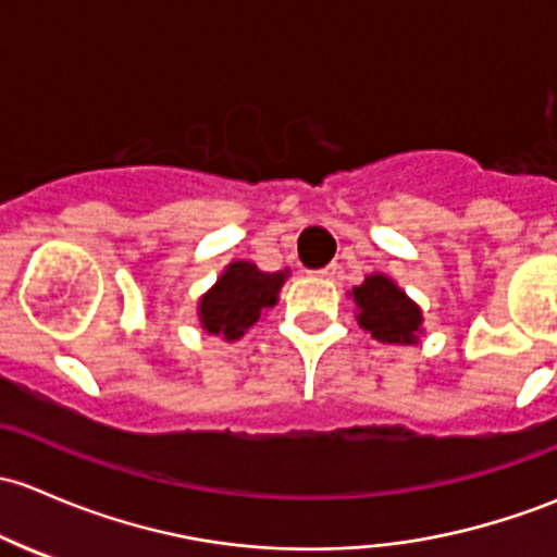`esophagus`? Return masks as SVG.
Wrapping results in <instances>:
<instances>
[{
    "label": "esophagus",
    "mask_w": 557,
    "mask_h": 557,
    "mask_svg": "<svg viewBox=\"0 0 557 557\" xmlns=\"http://www.w3.org/2000/svg\"><path fill=\"white\" fill-rule=\"evenodd\" d=\"M317 276H321V278H335L337 276V265L321 268V271H317Z\"/></svg>",
    "instance_id": "esophagus-1"
}]
</instances>
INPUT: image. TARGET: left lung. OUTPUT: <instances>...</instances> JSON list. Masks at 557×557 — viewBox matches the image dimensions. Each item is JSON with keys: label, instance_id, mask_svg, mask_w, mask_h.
Returning <instances> with one entry per match:
<instances>
[{"label": "left lung", "instance_id": "left-lung-1", "mask_svg": "<svg viewBox=\"0 0 557 557\" xmlns=\"http://www.w3.org/2000/svg\"><path fill=\"white\" fill-rule=\"evenodd\" d=\"M354 300L359 306V324L381 343H416V332L421 326V311L407 295L386 276L364 278L362 286L354 289Z\"/></svg>", "mask_w": 557, "mask_h": 557}]
</instances>
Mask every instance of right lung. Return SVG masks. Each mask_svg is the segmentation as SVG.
Masks as SVG:
<instances>
[{
    "mask_svg": "<svg viewBox=\"0 0 557 557\" xmlns=\"http://www.w3.org/2000/svg\"><path fill=\"white\" fill-rule=\"evenodd\" d=\"M284 273H262L251 262H231L214 289L200 297V324L211 335L238 341L262 308L276 306Z\"/></svg>",
    "mask_w": 557,
    "mask_h": 557,
    "instance_id": "obj_1",
    "label": "right lung"
}]
</instances>
